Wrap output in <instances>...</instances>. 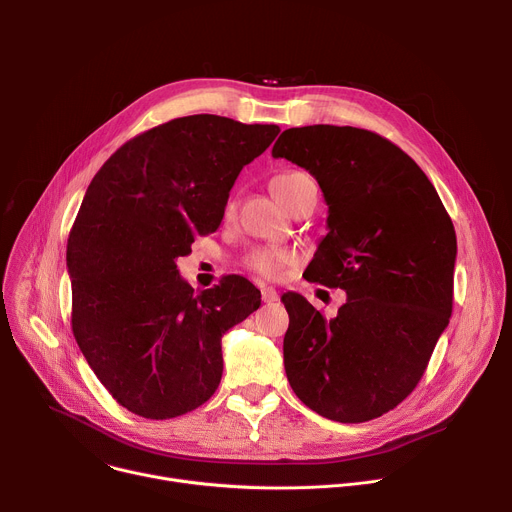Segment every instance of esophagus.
Here are the masks:
<instances>
[{
    "label": "esophagus",
    "mask_w": 512,
    "mask_h": 512,
    "mask_svg": "<svg viewBox=\"0 0 512 512\" xmlns=\"http://www.w3.org/2000/svg\"><path fill=\"white\" fill-rule=\"evenodd\" d=\"M261 300H263L265 304H273V302H277V300H279V294L275 291V287L263 285V287H261Z\"/></svg>",
    "instance_id": "obj_1"
}]
</instances>
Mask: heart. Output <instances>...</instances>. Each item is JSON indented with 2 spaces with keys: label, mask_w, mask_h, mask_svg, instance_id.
<instances>
[{
  "label": "heart",
  "mask_w": 512,
  "mask_h": 512,
  "mask_svg": "<svg viewBox=\"0 0 512 512\" xmlns=\"http://www.w3.org/2000/svg\"><path fill=\"white\" fill-rule=\"evenodd\" d=\"M312 180L308 174L304 172H281L277 176L271 178L269 182V188L273 192V196L287 208L291 204V198L296 196V192L300 190V186L304 182ZM237 208V200L235 198H229L227 204H225V214L231 216ZM291 261H294V257H291L289 253L285 251H279V249H257L253 251L249 257H247V267L263 277H277L287 265H291Z\"/></svg>",
  "instance_id": "b5f03b06"
}]
</instances>
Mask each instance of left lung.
Listing matches in <instances>:
<instances>
[{"instance_id":"left-lung-1","label":"left lung","mask_w":512,"mask_h":512,"mask_svg":"<svg viewBox=\"0 0 512 512\" xmlns=\"http://www.w3.org/2000/svg\"><path fill=\"white\" fill-rule=\"evenodd\" d=\"M271 154L306 168L328 204V235L304 277L346 291L330 320L300 294H283L287 381L332 421L381 417L417 387L450 322L452 218L423 170L379 133L291 127Z\"/></svg>"}]
</instances>
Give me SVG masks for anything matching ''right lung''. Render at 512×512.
<instances>
[{"label": "right lung", "instance_id": "obj_1", "mask_svg": "<svg viewBox=\"0 0 512 512\" xmlns=\"http://www.w3.org/2000/svg\"><path fill=\"white\" fill-rule=\"evenodd\" d=\"M277 133L218 115L178 117L123 143L89 184L66 245L72 334L127 411L172 419L221 383V338L261 294L239 275L196 294L176 259L218 229L239 172Z\"/></svg>", "mask_w": 512, "mask_h": 512}]
</instances>
